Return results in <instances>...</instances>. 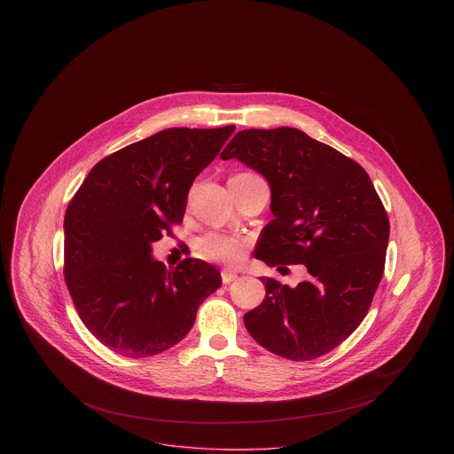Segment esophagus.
<instances>
[{"mask_svg": "<svg viewBox=\"0 0 454 454\" xmlns=\"http://www.w3.org/2000/svg\"><path fill=\"white\" fill-rule=\"evenodd\" d=\"M238 279V272L236 270H231V269H223L222 270V281L225 283V285H229V283H232V281H236Z\"/></svg>", "mask_w": 454, "mask_h": 454, "instance_id": "obj_1", "label": "esophagus"}]
</instances>
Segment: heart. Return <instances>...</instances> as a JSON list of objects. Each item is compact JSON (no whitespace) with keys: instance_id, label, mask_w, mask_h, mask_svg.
I'll return each instance as SVG.
<instances>
[{"instance_id":"1","label":"heart","mask_w":454,"mask_h":454,"mask_svg":"<svg viewBox=\"0 0 454 454\" xmlns=\"http://www.w3.org/2000/svg\"><path fill=\"white\" fill-rule=\"evenodd\" d=\"M247 248H248V243L243 238L220 234V232L206 234L204 238L197 239L194 245L195 255L199 259L227 263V265H236L243 262L247 255Z\"/></svg>"}]
</instances>
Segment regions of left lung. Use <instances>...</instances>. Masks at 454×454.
<instances>
[{
  "mask_svg": "<svg viewBox=\"0 0 454 454\" xmlns=\"http://www.w3.org/2000/svg\"><path fill=\"white\" fill-rule=\"evenodd\" d=\"M238 159L270 187L274 218L255 259L304 263L297 286L262 278L265 299L245 315L250 335L274 355L313 360L365 318L383 278L389 222L365 169L295 128L239 130L220 155Z\"/></svg>",
  "mask_w": 454,
  "mask_h": 454,
  "instance_id": "8db88e82",
  "label": "left lung"
}]
</instances>
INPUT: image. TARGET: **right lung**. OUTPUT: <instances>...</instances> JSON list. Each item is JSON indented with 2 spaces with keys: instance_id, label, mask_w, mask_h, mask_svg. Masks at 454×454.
I'll return each mask as SVG.
<instances>
[{
  "instance_id": "1",
  "label": "right lung",
  "mask_w": 454,
  "mask_h": 454,
  "mask_svg": "<svg viewBox=\"0 0 454 454\" xmlns=\"http://www.w3.org/2000/svg\"><path fill=\"white\" fill-rule=\"evenodd\" d=\"M234 126L169 128L99 160L65 215V279L89 332L128 358L178 344L206 297L222 285L215 265L185 259L176 269L152 257L187 207L195 176Z\"/></svg>"
}]
</instances>
